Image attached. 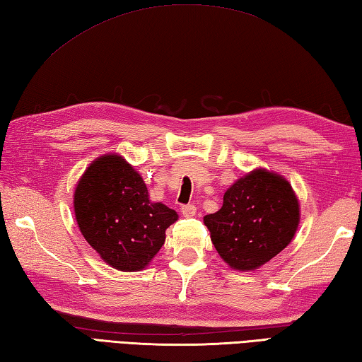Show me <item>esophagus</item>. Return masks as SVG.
I'll return each mask as SVG.
<instances>
[{"mask_svg":"<svg viewBox=\"0 0 362 362\" xmlns=\"http://www.w3.org/2000/svg\"><path fill=\"white\" fill-rule=\"evenodd\" d=\"M196 213H197V210L194 205H183L182 206V214L185 218H193V216H196Z\"/></svg>","mask_w":362,"mask_h":362,"instance_id":"34e87169","label":"esophagus"}]
</instances>
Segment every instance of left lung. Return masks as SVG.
<instances>
[{"mask_svg":"<svg viewBox=\"0 0 362 362\" xmlns=\"http://www.w3.org/2000/svg\"><path fill=\"white\" fill-rule=\"evenodd\" d=\"M204 224L228 267L250 272L292 241L300 224V202L281 174L257 168L226 191L221 210L206 214Z\"/></svg>","mask_w":362,"mask_h":362,"instance_id":"1","label":"left lung"}]
</instances>
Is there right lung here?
Instances as JSON below:
<instances>
[{
    "instance_id": "1",
    "label": "right lung",
    "mask_w": 362,
    "mask_h": 362,
    "mask_svg": "<svg viewBox=\"0 0 362 362\" xmlns=\"http://www.w3.org/2000/svg\"><path fill=\"white\" fill-rule=\"evenodd\" d=\"M74 216L86 241L104 263L122 272L143 271L165 244L179 214L152 202L140 173L119 153H104L81 175Z\"/></svg>"
}]
</instances>
